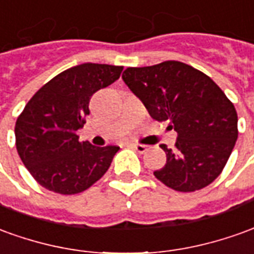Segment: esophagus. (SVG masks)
Listing matches in <instances>:
<instances>
[{"label": "esophagus", "mask_w": 254, "mask_h": 254, "mask_svg": "<svg viewBox=\"0 0 254 254\" xmlns=\"http://www.w3.org/2000/svg\"><path fill=\"white\" fill-rule=\"evenodd\" d=\"M130 147H132L134 151L139 152V154H143V152H145L148 150V145L144 144H130Z\"/></svg>", "instance_id": "obj_1"}]
</instances>
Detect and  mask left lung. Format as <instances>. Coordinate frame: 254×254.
<instances>
[{"instance_id": "left-lung-1", "label": "left lung", "mask_w": 254, "mask_h": 254, "mask_svg": "<svg viewBox=\"0 0 254 254\" xmlns=\"http://www.w3.org/2000/svg\"><path fill=\"white\" fill-rule=\"evenodd\" d=\"M122 79L152 120L169 121L177 132L175 150L161 145L166 164L155 177L180 192L209 186L238 139V115L224 92L206 74L175 60L127 67Z\"/></svg>"}]
</instances>
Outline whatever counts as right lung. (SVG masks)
<instances>
[{"instance_id": "1", "label": "right lung", "mask_w": 254, "mask_h": 254, "mask_svg": "<svg viewBox=\"0 0 254 254\" xmlns=\"http://www.w3.org/2000/svg\"><path fill=\"white\" fill-rule=\"evenodd\" d=\"M121 65L84 63L60 72L26 104L15 127L16 148L31 176L49 191L82 192L107 172L118 145L79 141L89 100L115 82Z\"/></svg>"}]
</instances>
